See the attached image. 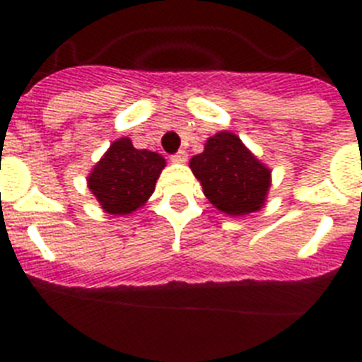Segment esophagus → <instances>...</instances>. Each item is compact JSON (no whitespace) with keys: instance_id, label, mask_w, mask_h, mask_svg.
Masks as SVG:
<instances>
[{"instance_id":"obj_1","label":"esophagus","mask_w":362,"mask_h":362,"mask_svg":"<svg viewBox=\"0 0 362 362\" xmlns=\"http://www.w3.org/2000/svg\"><path fill=\"white\" fill-rule=\"evenodd\" d=\"M187 159H188V153L185 152V150H179L177 153L172 156V161L174 163H187Z\"/></svg>"}]
</instances>
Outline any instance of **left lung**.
<instances>
[{
    "label": "left lung",
    "instance_id": "8db88e82",
    "mask_svg": "<svg viewBox=\"0 0 362 362\" xmlns=\"http://www.w3.org/2000/svg\"><path fill=\"white\" fill-rule=\"evenodd\" d=\"M190 170L206 199L226 216H248L267 203L272 170L228 130L206 139L203 152L190 159Z\"/></svg>",
    "mask_w": 362,
    "mask_h": 362
}]
</instances>
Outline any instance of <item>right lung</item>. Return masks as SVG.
<instances>
[{"label": "right lung", "mask_w": 362, "mask_h": 362, "mask_svg": "<svg viewBox=\"0 0 362 362\" xmlns=\"http://www.w3.org/2000/svg\"><path fill=\"white\" fill-rule=\"evenodd\" d=\"M165 166L161 153L137 150L129 137H119L95 163L86 185L105 212L127 216L148 201Z\"/></svg>", "instance_id": "obj_1"}]
</instances>
